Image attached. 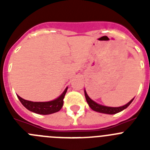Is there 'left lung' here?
Wrapping results in <instances>:
<instances>
[{
    "label": "left lung",
    "mask_w": 150,
    "mask_h": 150,
    "mask_svg": "<svg viewBox=\"0 0 150 150\" xmlns=\"http://www.w3.org/2000/svg\"><path fill=\"white\" fill-rule=\"evenodd\" d=\"M84 93L85 96H86V101L88 103V106L90 107L91 110H93L94 111H96L98 112H101V113H105V114H116L118 112H121V111L124 110L125 109H126L127 107L132 104V102L133 101V99L130 100L128 103H127L126 104H125L124 106H122V107H107V106H104L101 105L100 104H98L97 102L94 101L93 100H91L89 98L88 95L86 93V89H84Z\"/></svg>",
    "instance_id": "1"
}]
</instances>
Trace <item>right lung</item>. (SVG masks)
Wrapping results in <instances>:
<instances>
[{
  "label": "right lung",
  "mask_w": 150,
  "mask_h": 150,
  "mask_svg": "<svg viewBox=\"0 0 150 150\" xmlns=\"http://www.w3.org/2000/svg\"><path fill=\"white\" fill-rule=\"evenodd\" d=\"M67 87L63 91V93L58 97L55 100H50V101L46 102H34L30 101V100H25L22 98L21 97L17 95L18 98L19 99L22 105L25 107L26 109L31 111L33 112L38 113L41 115H49L56 112L62 109L63 107V99L64 98L66 92H67Z\"/></svg>",
  "instance_id": "obj_1"
}]
</instances>
